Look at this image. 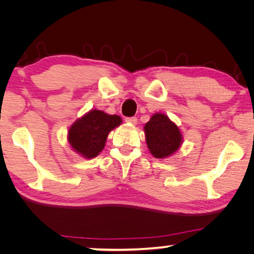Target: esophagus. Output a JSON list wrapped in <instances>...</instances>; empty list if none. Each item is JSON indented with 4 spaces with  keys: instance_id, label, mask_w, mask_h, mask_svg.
<instances>
[{
    "instance_id": "34e87169",
    "label": "esophagus",
    "mask_w": 254,
    "mask_h": 254,
    "mask_svg": "<svg viewBox=\"0 0 254 254\" xmlns=\"http://www.w3.org/2000/svg\"><path fill=\"white\" fill-rule=\"evenodd\" d=\"M126 123H128V124H130V125H136V123H137V119L135 117H129V118H126Z\"/></svg>"
}]
</instances>
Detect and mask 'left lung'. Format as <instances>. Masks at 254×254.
<instances>
[{"instance_id":"obj_1","label":"left lung","mask_w":254,"mask_h":254,"mask_svg":"<svg viewBox=\"0 0 254 254\" xmlns=\"http://www.w3.org/2000/svg\"><path fill=\"white\" fill-rule=\"evenodd\" d=\"M144 130L149 150L156 158L168 157L178 150L182 144L179 128L165 114H154L145 124Z\"/></svg>"}]
</instances>
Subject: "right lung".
I'll use <instances>...</instances> for the list:
<instances>
[{"instance_id": "right-lung-1", "label": "right lung", "mask_w": 254, "mask_h": 254, "mask_svg": "<svg viewBox=\"0 0 254 254\" xmlns=\"http://www.w3.org/2000/svg\"><path fill=\"white\" fill-rule=\"evenodd\" d=\"M121 124L119 116H110L92 110L72 124L68 133L69 143L85 158H93L105 147L107 135Z\"/></svg>"}]
</instances>
